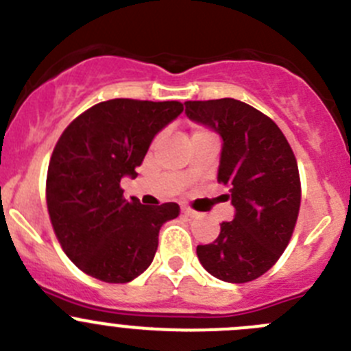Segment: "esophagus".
I'll return each instance as SVG.
<instances>
[{"mask_svg": "<svg viewBox=\"0 0 351 351\" xmlns=\"http://www.w3.org/2000/svg\"><path fill=\"white\" fill-rule=\"evenodd\" d=\"M182 213H184L186 217H191V219H193V217H196V215H198V213H196L195 210L188 208V206H182Z\"/></svg>", "mask_w": 351, "mask_h": 351, "instance_id": "obj_1", "label": "esophagus"}]
</instances>
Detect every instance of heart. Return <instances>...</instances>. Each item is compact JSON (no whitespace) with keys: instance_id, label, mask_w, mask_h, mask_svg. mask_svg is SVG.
I'll list each match as a JSON object with an SVG mask.
<instances>
[{"instance_id":"heart-1","label":"heart","mask_w":351,"mask_h":351,"mask_svg":"<svg viewBox=\"0 0 351 351\" xmlns=\"http://www.w3.org/2000/svg\"><path fill=\"white\" fill-rule=\"evenodd\" d=\"M198 132H203V131H198Z\"/></svg>"}]
</instances>
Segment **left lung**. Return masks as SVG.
I'll return each mask as SVG.
<instances>
[{"label":"left lung","mask_w":351,"mask_h":351,"mask_svg":"<svg viewBox=\"0 0 351 351\" xmlns=\"http://www.w3.org/2000/svg\"><path fill=\"white\" fill-rule=\"evenodd\" d=\"M186 115L222 138L217 179L229 188L234 219L196 255L213 278L248 282L265 274L288 246L302 186L288 139L272 119L232 98L186 101Z\"/></svg>","instance_id":"left-lung-1"}]
</instances>
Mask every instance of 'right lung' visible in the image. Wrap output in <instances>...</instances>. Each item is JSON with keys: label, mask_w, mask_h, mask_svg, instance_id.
I'll use <instances>...</instances> for the list:
<instances>
[{"label": "right lung", "mask_w": 351, "mask_h": 351, "mask_svg": "<svg viewBox=\"0 0 351 351\" xmlns=\"http://www.w3.org/2000/svg\"><path fill=\"white\" fill-rule=\"evenodd\" d=\"M182 110L179 101L108 99L60 136L46 178L48 213L65 255L91 278H138L153 262L160 228L179 215L178 203L125 199L120 179L138 176L153 138Z\"/></svg>", "instance_id": "1"}]
</instances>
